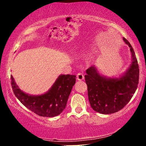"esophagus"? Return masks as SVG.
I'll return each mask as SVG.
<instances>
[{"mask_svg": "<svg viewBox=\"0 0 146 146\" xmlns=\"http://www.w3.org/2000/svg\"><path fill=\"white\" fill-rule=\"evenodd\" d=\"M84 79V76L82 73H78L77 74V80H79V81H81V80H83Z\"/></svg>", "mask_w": 146, "mask_h": 146, "instance_id": "34e87169", "label": "esophagus"}]
</instances>
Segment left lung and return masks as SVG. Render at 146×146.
<instances>
[{"mask_svg": "<svg viewBox=\"0 0 146 146\" xmlns=\"http://www.w3.org/2000/svg\"><path fill=\"white\" fill-rule=\"evenodd\" d=\"M130 47L132 63L126 72L119 78H106L100 75L95 66L86 70L85 81L88 88L90 106L102 114H112L121 110L131 100L139 84V69L131 44L123 38Z\"/></svg>", "mask_w": 146, "mask_h": 146, "instance_id": "obj_1", "label": "left lung"}]
</instances>
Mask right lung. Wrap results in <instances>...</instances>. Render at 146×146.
<instances>
[{
  "label": "right lung",
  "instance_id": "obj_1",
  "mask_svg": "<svg viewBox=\"0 0 146 146\" xmlns=\"http://www.w3.org/2000/svg\"><path fill=\"white\" fill-rule=\"evenodd\" d=\"M76 76L61 75L48 92L41 95H30L18 88L11 75V84L18 100L28 109L41 117H53L60 115L66 108Z\"/></svg>",
  "mask_w": 146,
  "mask_h": 146
}]
</instances>
